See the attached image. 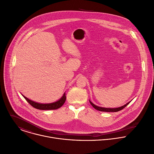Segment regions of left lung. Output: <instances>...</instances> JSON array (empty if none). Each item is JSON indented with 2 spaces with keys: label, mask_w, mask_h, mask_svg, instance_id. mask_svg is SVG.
<instances>
[{
  "label": "left lung",
  "mask_w": 154,
  "mask_h": 154,
  "mask_svg": "<svg viewBox=\"0 0 154 154\" xmlns=\"http://www.w3.org/2000/svg\"><path fill=\"white\" fill-rule=\"evenodd\" d=\"M91 105L93 106L96 110H98L99 111H101V112H118L119 110H121L122 109H123L125 107H126L129 103L130 102L124 105L123 106H121L120 107H118V108H104V107H98L96 105H95L94 104L92 103L90 100H89Z\"/></svg>",
  "instance_id": "8db88e82"
}]
</instances>
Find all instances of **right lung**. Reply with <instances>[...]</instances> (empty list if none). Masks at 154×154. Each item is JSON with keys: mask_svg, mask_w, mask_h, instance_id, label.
<instances>
[{"mask_svg": "<svg viewBox=\"0 0 154 154\" xmlns=\"http://www.w3.org/2000/svg\"><path fill=\"white\" fill-rule=\"evenodd\" d=\"M24 98L26 100V101L31 105L33 107L39 109V110H55L60 108L61 106H62L64 103L66 102V94H64L63 96L62 97L59 101L50 103V104H40L36 103L35 101H33L32 100H30L28 99L26 97H24Z\"/></svg>", "mask_w": 154, "mask_h": 154, "instance_id": "add662e5", "label": "right lung"}]
</instances>
